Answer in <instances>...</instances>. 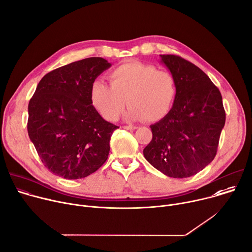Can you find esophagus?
Masks as SVG:
<instances>
[{"label":"esophagus","mask_w":252,"mask_h":252,"mask_svg":"<svg viewBox=\"0 0 252 252\" xmlns=\"http://www.w3.org/2000/svg\"><path fill=\"white\" fill-rule=\"evenodd\" d=\"M122 128H124L126 130H135V129H137V127L133 126V125H126V126H123Z\"/></svg>","instance_id":"obj_1"}]
</instances>
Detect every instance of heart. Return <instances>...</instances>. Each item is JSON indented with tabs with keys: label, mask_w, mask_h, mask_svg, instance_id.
<instances>
[{
	"label": "heart",
	"mask_w": 252,
	"mask_h": 252,
	"mask_svg": "<svg viewBox=\"0 0 252 252\" xmlns=\"http://www.w3.org/2000/svg\"><path fill=\"white\" fill-rule=\"evenodd\" d=\"M108 78L110 85L95 81L90 90L93 106L108 121H115L127 103L126 118L160 121L168 115L177 97L175 76L154 65L126 62L112 70Z\"/></svg>",
	"instance_id": "obj_1"
}]
</instances>
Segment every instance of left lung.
Masks as SVG:
<instances>
[{
    "instance_id": "left-lung-1",
    "label": "left lung",
    "mask_w": 252,
    "mask_h": 252,
    "mask_svg": "<svg viewBox=\"0 0 252 252\" xmlns=\"http://www.w3.org/2000/svg\"><path fill=\"white\" fill-rule=\"evenodd\" d=\"M177 81V97L165 118L150 126L146 160L163 174L187 178L214 159L225 110L219 89L197 66L176 55H160Z\"/></svg>"
}]
</instances>
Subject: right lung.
<instances>
[{"label": "right lung", "mask_w": 252, "mask_h": 252, "mask_svg": "<svg viewBox=\"0 0 252 252\" xmlns=\"http://www.w3.org/2000/svg\"><path fill=\"white\" fill-rule=\"evenodd\" d=\"M111 67L91 57L46 74L29 102L28 134L44 166L65 179H81L106 162L110 138L118 126L92 105L95 79Z\"/></svg>", "instance_id": "add662e5"}]
</instances>
